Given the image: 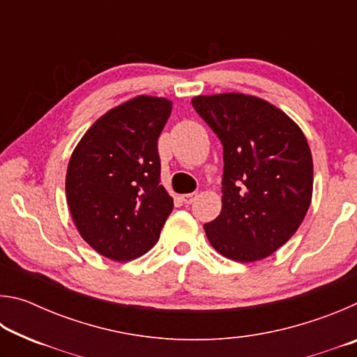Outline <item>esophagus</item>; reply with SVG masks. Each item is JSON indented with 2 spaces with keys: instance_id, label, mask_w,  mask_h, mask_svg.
Segmentation results:
<instances>
[{
  "instance_id": "34e87169",
  "label": "esophagus",
  "mask_w": 357,
  "mask_h": 357,
  "mask_svg": "<svg viewBox=\"0 0 357 357\" xmlns=\"http://www.w3.org/2000/svg\"><path fill=\"white\" fill-rule=\"evenodd\" d=\"M197 193H184V195H181V200H183L185 204H192L193 202L197 200Z\"/></svg>"
}]
</instances>
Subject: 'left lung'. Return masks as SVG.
Masks as SVG:
<instances>
[{
    "label": "left lung",
    "instance_id": "1",
    "mask_svg": "<svg viewBox=\"0 0 357 357\" xmlns=\"http://www.w3.org/2000/svg\"><path fill=\"white\" fill-rule=\"evenodd\" d=\"M192 105L223 144L222 211L204 225L211 245L239 263L273 255L312 202L313 162L304 132L255 96H197Z\"/></svg>",
    "mask_w": 357,
    "mask_h": 357
}]
</instances>
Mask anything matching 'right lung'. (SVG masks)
Masks as SVG:
<instances>
[{
    "label": "right lung",
    "instance_id": "obj_1",
    "mask_svg": "<svg viewBox=\"0 0 357 357\" xmlns=\"http://www.w3.org/2000/svg\"><path fill=\"white\" fill-rule=\"evenodd\" d=\"M172 105L137 96L102 114L70 155L66 198L72 220L96 252L114 261L144 255L173 211L157 153Z\"/></svg>",
    "mask_w": 357,
    "mask_h": 357
}]
</instances>
